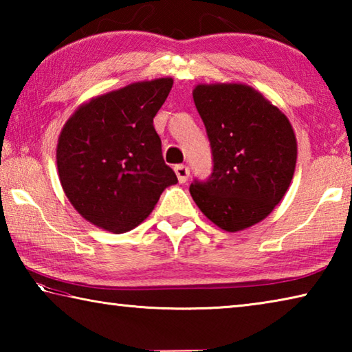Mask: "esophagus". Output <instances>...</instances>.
Listing matches in <instances>:
<instances>
[{
    "mask_svg": "<svg viewBox=\"0 0 352 352\" xmlns=\"http://www.w3.org/2000/svg\"><path fill=\"white\" fill-rule=\"evenodd\" d=\"M174 170H175V174H177L178 182H180V183H186V182H188V178H189V169H188V166L178 164V166H175Z\"/></svg>",
    "mask_w": 352,
    "mask_h": 352,
    "instance_id": "34e87169",
    "label": "esophagus"
}]
</instances>
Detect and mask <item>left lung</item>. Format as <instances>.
I'll list each match as a JSON object with an SVG mask.
<instances>
[{"mask_svg":"<svg viewBox=\"0 0 352 352\" xmlns=\"http://www.w3.org/2000/svg\"><path fill=\"white\" fill-rule=\"evenodd\" d=\"M194 104L211 142L210 180L190 184L200 211L230 233L264 220L287 192L296 138L287 116L245 83H199Z\"/></svg>","mask_w":352,"mask_h":352,"instance_id":"left-lung-1","label":"left lung"}]
</instances>
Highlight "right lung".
<instances>
[{"label": "right lung", "instance_id": "1", "mask_svg": "<svg viewBox=\"0 0 352 352\" xmlns=\"http://www.w3.org/2000/svg\"><path fill=\"white\" fill-rule=\"evenodd\" d=\"M174 79L160 77L91 98L68 118L57 141L63 192L88 222L126 233L178 183L164 163L153 118Z\"/></svg>", "mask_w": 352, "mask_h": 352}]
</instances>
